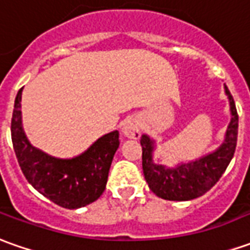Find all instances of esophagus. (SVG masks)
I'll list each match as a JSON object with an SVG mask.
<instances>
[{
    "mask_svg": "<svg viewBox=\"0 0 250 250\" xmlns=\"http://www.w3.org/2000/svg\"><path fill=\"white\" fill-rule=\"evenodd\" d=\"M122 132L127 138L138 139L141 137V122L135 116L127 118L122 123Z\"/></svg>",
    "mask_w": 250,
    "mask_h": 250,
    "instance_id": "obj_1",
    "label": "esophagus"
}]
</instances>
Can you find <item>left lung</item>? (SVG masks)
<instances>
[{
    "instance_id": "1",
    "label": "left lung",
    "mask_w": 250,
    "mask_h": 250,
    "mask_svg": "<svg viewBox=\"0 0 250 250\" xmlns=\"http://www.w3.org/2000/svg\"><path fill=\"white\" fill-rule=\"evenodd\" d=\"M225 93L230 103L231 120L227 127L225 141L216 150L197 160L181 163L176 167H167L153 161V152L156 149L153 139L146 134L141 137L144 175L149 189L157 197L169 201H189L205 194L225 174L235 152L238 135L237 108L226 84Z\"/></svg>"
}]
</instances>
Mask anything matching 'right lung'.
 Here are the masks:
<instances>
[{"mask_svg":"<svg viewBox=\"0 0 250 250\" xmlns=\"http://www.w3.org/2000/svg\"><path fill=\"white\" fill-rule=\"evenodd\" d=\"M21 91L12 115L13 149L25 179L42 196L68 209L94 203L106 186L108 172L119 147V131L108 132L72 159H59L32 146L21 125Z\"/></svg>","mask_w":250,"mask_h":250,"instance_id":"obj_1","label":"right lung"}]
</instances>
